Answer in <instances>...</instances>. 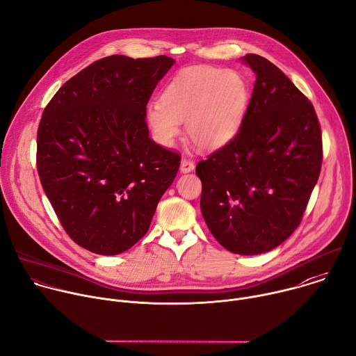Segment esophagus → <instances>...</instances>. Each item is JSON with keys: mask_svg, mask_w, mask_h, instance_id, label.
Masks as SVG:
<instances>
[{"mask_svg": "<svg viewBox=\"0 0 356 356\" xmlns=\"http://www.w3.org/2000/svg\"><path fill=\"white\" fill-rule=\"evenodd\" d=\"M194 168H195L194 162H191L188 159H181V162H180V172L181 173H190V172L194 170Z\"/></svg>", "mask_w": 356, "mask_h": 356, "instance_id": "obj_1", "label": "esophagus"}]
</instances>
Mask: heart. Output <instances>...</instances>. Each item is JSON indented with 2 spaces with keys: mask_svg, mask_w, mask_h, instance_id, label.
<instances>
[{
  "mask_svg": "<svg viewBox=\"0 0 356 356\" xmlns=\"http://www.w3.org/2000/svg\"><path fill=\"white\" fill-rule=\"evenodd\" d=\"M249 98L245 77L213 66L181 69L165 87L161 103L146 108V122L155 140L172 146L186 122L188 139L202 150H216L234 139Z\"/></svg>",
  "mask_w": 356,
  "mask_h": 356,
  "instance_id": "heart-1",
  "label": "heart"
}]
</instances>
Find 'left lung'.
I'll return each instance as SVG.
<instances>
[{
    "label": "left lung",
    "instance_id": "left-lung-1",
    "mask_svg": "<svg viewBox=\"0 0 356 356\" xmlns=\"http://www.w3.org/2000/svg\"><path fill=\"white\" fill-rule=\"evenodd\" d=\"M257 74L235 138L198 162L200 207L214 238L238 255H259L298 227L318 180L323 143L314 107L268 59L248 54Z\"/></svg>",
    "mask_w": 356,
    "mask_h": 356
}]
</instances>
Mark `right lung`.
I'll use <instances>...</instances> for the list:
<instances>
[{
	"mask_svg": "<svg viewBox=\"0 0 356 356\" xmlns=\"http://www.w3.org/2000/svg\"><path fill=\"white\" fill-rule=\"evenodd\" d=\"M114 55L83 69L46 106L38 173L65 231L97 255H118L149 229L180 156L149 138L146 104L175 65Z\"/></svg>",
	"mask_w": 356,
	"mask_h": 356,
	"instance_id": "obj_1",
	"label": "right lung"
}]
</instances>
